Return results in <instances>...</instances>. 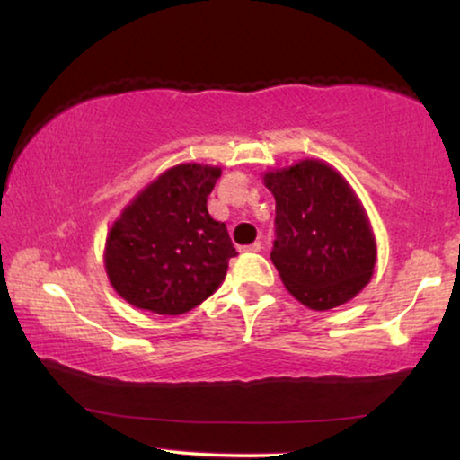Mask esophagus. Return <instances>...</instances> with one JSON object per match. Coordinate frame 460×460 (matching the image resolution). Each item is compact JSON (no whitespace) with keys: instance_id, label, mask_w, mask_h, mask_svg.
<instances>
[{"instance_id":"obj_1","label":"esophagus","mask_w":460,"mask_h":460,"mask_svg":"<svg viewBox=\"0 0 460 460\" xmlns=\"http://www.w3.org/2000/svg\"><path fill=\"white\" fill-rule=\"evenodd\" d=\"M244 251H249V253H260V251H261V243L257 241V243H253V244H249V247H244Z\"/></svg>"}]
</instances>
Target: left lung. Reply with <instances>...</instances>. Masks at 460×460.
I'll use <instances>...</instances> for the list:
<instances>
[{
  "mask_svg": "<svg viewBox=\"0 0 460 460\" xmlns=\"http://www.w3.org/2000/svg\"><path fill=\"white\" fill-rule=\"evenodd\" d=\"M276 199L270 257L287 291L310 310L354 299L375 272L376 243L367 211L339 172L305 159L263 175Z\"/></svg>",
  "mask_w": 460,
  "mask_h": 460,
  "instance_id": "1",
  "label": "left lung"
}]
</instances>
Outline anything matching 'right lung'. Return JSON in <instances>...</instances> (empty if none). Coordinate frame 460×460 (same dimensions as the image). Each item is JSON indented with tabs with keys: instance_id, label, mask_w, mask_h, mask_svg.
Returning a JSON list of instances; mask_svg holds the SVG:
<instances>
[{
	"instance_id": "add662e5",
	"label": "right lung",
	"mask_w": 460,
	"mask_h": 460,
	"mask_svg": "<svg viewBox=\"0 0 460 460\" xmlns=\"http://www.w3.org/2000/svg\"><path fill=\"white\" fill-rule=\"evenodd\" d=\"M222 169L181 163L121 211L106 236L104 268L128 304L178 316L216 293L236 255L224 222L207 211Z\"/></svg>"
}]
</instances>
